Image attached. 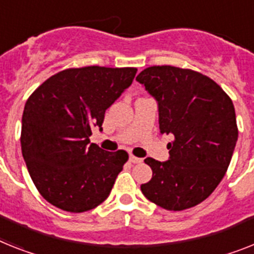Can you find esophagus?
<instances>
[{"instance_id":"obj_1","label":"esophagus","mask_w":254,"mask_h":254,"mask_svg":"<svg viewBox=\"0 0 254 254\" xmlns=\"http://www.w3.org/2000/svg\"><path fill=\"white\" fill-rule=\"evenodd\" d=\"M129 160H130V163H133V164H140V163H142V159H140V157L134 156V155H130Z\"/></svg>"}]
</instances>
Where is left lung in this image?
Here are the masks:
<instances>
[{
    "mask_svg": "<svg viewBox=\"0 0 254 254\" xmlns=\"http://www.w3.org/2000/svg\"><path fill=\"white\" fill-rule=\"evenodd\" d=\"M137 81L159 103L160 133L174 135L168 161L144 160L152 178L140 190L164 209L192 208L216 190L231 161L239 131L231 98L216 81L189 68L152 65Z\"/></svg>",
    "mask_w": 254,
    "mask_h": 254,
    "instance_id": "left-lung-1",
    "label": "left lung"
}]
</instances>
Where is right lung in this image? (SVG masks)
I'll return each mask as SVG.
<instances>
[{
    "label": "right lung",
    "instance_id": "right-lung-1",
    "mask_svg": "<svg viewBox=\"0 0 254 254\" xmlns=\"http://www.w3.org/2000/svg\"><path fill=\"white\" fill-rule=\"evenodd\" d=\"M135 73L134 67L67 68L29 95L20 144L29 176L46 201L82 213L107 199L129 155L102 150L89 137Z\"/></svg>",
    "mask_w": 254,
    "mask_h": 254
}]
</instances>
